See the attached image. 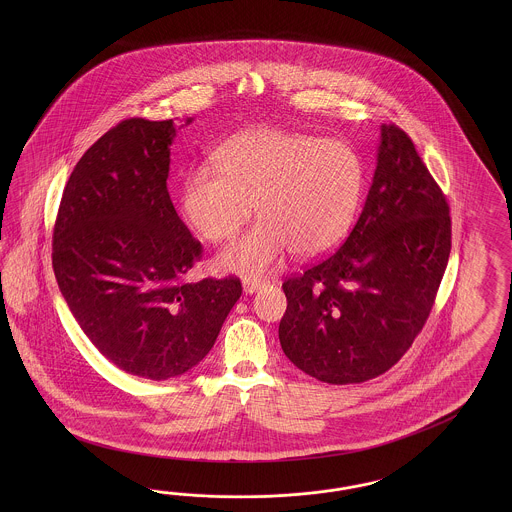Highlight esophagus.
<instances>
[{"instance_id":"34e87169","label":"esophagus","mask_w":512,"mask_h":512,"mask_svg":"<svg viewBox=\"0 0 512 512\" xmlns=\"http://www.w3.org/2000/svg\"><path fill=\"white\" fill-rule=\"evenodd\" d=\"M263 285V281H259V279H246V281H244V293H246V295H253V293L261 291Z\"/></svg>"}]
</instances>
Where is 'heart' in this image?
<instances>
[{
  "instance_id": "b5f03b06",
  "label": "heart",
  "mask_w": 512,
  "mask_h": 512,
  "mask_svg": "<svg viewBox=\"0 0 512 512\" xmlns=\"http://www.w3.org/2000/svg\"><path fill=\"white\" fill-rule=\"evenodd\" d=\"M216 167L187 176L182 208L202 238L221 242L259 202L263 219L217 257L221 270L244 278L274 270L289 249L298 257H319L336 248L364 191V167L351 146L274 127L223 144Z\"/></svg>"
}]
</instances>
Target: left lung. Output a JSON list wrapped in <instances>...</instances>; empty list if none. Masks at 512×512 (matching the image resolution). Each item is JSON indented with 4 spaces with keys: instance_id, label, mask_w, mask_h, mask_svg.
<instances>
[{
    "instance_id": "1",
    "label": "left lung",
    "mask_w": 512,
    "mask_h": 512,
    "mask_svg": "<svg viewBox=\"0 0 512 512\" xmlns=\"http://www.w3.org/2000/svg\"><path fill=\"white\" fill-rule=\"evenodd\" d=\"M449 255L443 191L405 131L381 125L372 187L353 231L283 283L285 357L330 385L387 372L426 323Z\"/></svg>"
}]
</instances>
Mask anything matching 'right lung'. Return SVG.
<instances>
[{"label":"right lung","mask_w":512,"mask_h":512,"mask_svg":"<svg viewBox=\"0 0 512 512\" xmlns=\"http://www.w3.org/2000/svg\"><path fill=\"white\" fill-rule=\"evenodd\" d=\"M174 137L172 120L107 131L71 172L52 236L54 274L84 334L114 366L152 381L195 368L242 295L233 276L186 281L202 246L167 189Z\"/></svg>","instance_id":"1"}]
</instances>
